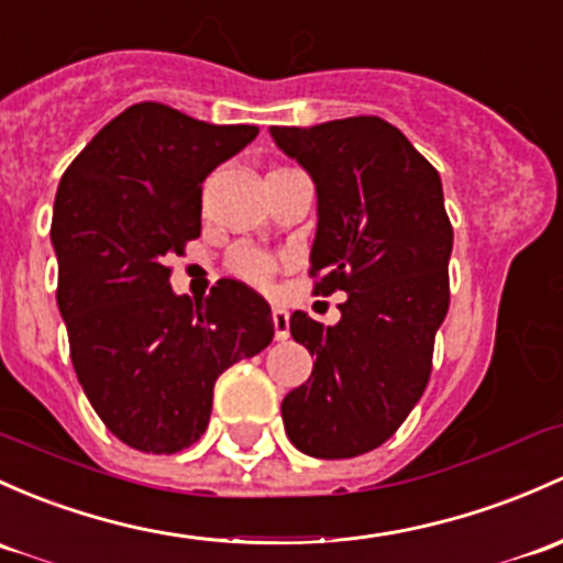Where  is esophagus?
Masks as SVG:
<instances>
[{"instance_id":"obj_1","label":"esophagus","mask_w":563,"mask_h":563,"mask_svg":"<svg viewBox=\"0 0 563 563\" xmlns=\"http://www.w3.org/2000/svg\"><path fill=\"white\" fill-rule=\"evenodd\" d=\"M272 323H275V336L277 340H288V331H291V323H288V312L283 307H272Z\"/></svg>"}]
</instances>
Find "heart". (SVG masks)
I'll use <instances>...</instances> for the list:
<instances>
[{
    "instance_id": "heart-1",
    "label": "heart",
    "mask_w": 563,
    "mask_h": 563,
    "mask_svg": "<svg viewBox=\"0 0 563 563\" xmlns=\"http://www.w3.org/2000/svg\"><path fill=\"white\" fill-rule=\"evenodd\" d=\"M229 272L247 283H266L275 272V258L251 245H236L227 258Z\"/></svg>"
}]
</instances>
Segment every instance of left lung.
I'll list each match as a JSON object with an SVG mask.
<instances>
[{
	"label": "left lung",
	"mask_w": 563,
	"mask_h": 563,
	"mask_svg": "<svg viewBox=\"0 0 563 563\" xmlns=\"http://www.w3.org/2000/svg\"><path fill=\"white\" fill-rule=\"evenodd\" d=\"M269 134L316 183V294H347L334 327L301 310L291 316V336L316 364L283 399V423L301 453L353 459L380 448L429 383L434 336L451 305L453 227L442 180L377 115L272 126Z\"/></svg>",
	"instance_id": "left-lung-1"
}]
</instances>
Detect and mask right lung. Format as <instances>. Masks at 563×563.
<instances>
[{"label":"right lung","instance_id":"obj_1","mask_svg":"<svg viewBox=\"0 0 563 563\" xmlns=\"http://www.w3.org/2000/svg\"><path fill=\"white\" fill-rule=\"evenodd\" d=\"M256 134L140 102L58 183L51 242L69 356L97 416L134 451L194 445L218 375L275 336L269 305L245 283L223 277L194 305L173 291L167 266L202 234L205 177Z\"/></svg>","mask_w":563,"mask_h":563}]
</instances>
